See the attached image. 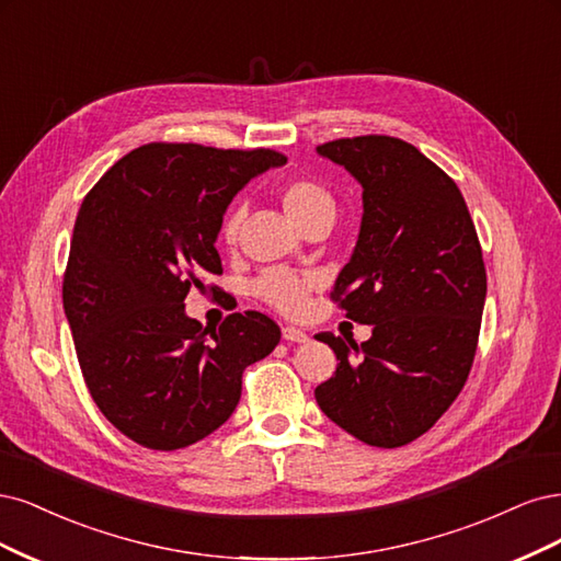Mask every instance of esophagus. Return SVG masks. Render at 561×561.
Instances as JSON below:
<instances>
[{"instance_id":"obj_1","label":"esophagus","mask_w":561,"mask_h":561,"mask_svg":"<svg viewBox=\"0 0 561 561\" xmlns=\"http://www.w3.org/2000/svg\"><path fill=\"white\" fill-rule=\"evenodd\" d=\"M282 337L288 340V342H305L307 333L302 329H296V327H284L282 329Z\"/></svg>"}]
</instances>
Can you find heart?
Wrapping results in <instances>:
<instances>
[{"label":"heart","mask_w":561,"mask_h":561,"mask_svg":"<svg viewBox=\"0 0 561 561\" xmlns=\"http://www.w3.org/2000/svg\"><path fill=\"white\" fill-rule=\"evenodd\" d=\"M277 197L286 211L288 219H291L298 228H305L310 224H333L337 203L333 193L314 182V179L307 176H294L286 179L277 186ZM244 221V209L240 205H230L224 214L221 226H219V238L224 244L232 247L240 238V228ZM319 284L317 275H300L294 270L275 267L263 273L254 282V294L273 305L275 310L284 314H300L307 305V296H310L312 288Z\"/></svg>","instance_id":"obj_1"}]
</instances>
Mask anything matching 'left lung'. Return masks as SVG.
<instances>
[{"instance_id": "8db88e82", "label": "left lung", "mask_w": 561, "mask_h": 561, "mask_svg": "<svg viewBox=\"0 0 561 561\" xmlns=\"http://www.w3.org/2000/svg\"><path fill=\"white\" fill-rule=\"evenodd\" d=\"M364 188V216L331 298L370 340H317L337 356L314 389L360 443L401 447L455 403L471 373L486 296L482 249L459 186L412 144L366 135L317 147Z\"/></svg>"}]
</instances>
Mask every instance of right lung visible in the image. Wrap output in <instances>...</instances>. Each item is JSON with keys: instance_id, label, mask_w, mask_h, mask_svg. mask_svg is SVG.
I'll use <instances>...</instances> for the list:
<instances>
[{"instance_id": "add662e5", "label": "right lung", "mask_w": 561, "mask_h": 561, "mask_svg": "<svg viewBox=\"0 0 561 561\" xmlns=\"http://www.w3.org/2000/svg\"><path fill=\"white\" fill-rule=\"evenodd\" d=\"M284 162L270 149L156 141L83 197L62 305L90 396L137 445L172 451L209 436L238 408L244 368L277 347L270 317L234 312L207 337L184 300L224 273L216 238L232 197Z\"/></svg>"}]
</instances>
